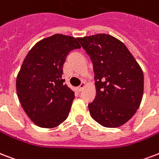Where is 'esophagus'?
<instances>
[{"label":"esophagus","mask_w":159,"mask_h":159,"mask_svg":"<svg viewBox=\"0 0 159 159\" xmlns=\"http://www.w3.org/2000/svg\"><path fill=\"white\" fill-rule=\"evenodd\" d=\"M85 85L86 84H85V82H83L81 83V85H80L79 87L77 88V90H78V92H81V91H82V89L85 88Z\"/></svg>","instance_id":"esophagus-1"}]
</instances>
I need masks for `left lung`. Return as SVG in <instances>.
Masks as SVG:
<instances>
[{
  "label": "left lung",
  "instance_id": "left-lung-1",
  "mask_svg": "<svg viewBox=\"0 0 159 159\" xmlns=\"http://www.w3.org/2000/svg\"><path fill=\"white\" fill-rule=\"evenodd\" d=\"M93 64L97 95L90 114L106 128H117L135 114L143 94V73L123 42L107 34L77 38Z\"/></svg>",
  "mask_w": 159,
  "mask_h": 159
}]
</instances>
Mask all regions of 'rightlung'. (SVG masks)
Returning a JSON list of instances; mask_svg holds the SVG:
<instances>
[{
	"instance_id": "obj_1",
	"label": "right lung",
	"mask_w": 159,
	"mask_h": 159,
	"mask_svg": "<svg viewBox=\"0 0 159 159\" xmlns=\"http://www.w3.org/2000/svg\"><path fill=\"white\" fill-rule=\"evenodd\" d=\"M81 46L72 36L55 34L37 42L24 59L16 77L18 98L41 128L57 127L67 118L75 93L62 79L64 62Z\"/></svg>"
}]
</instances>
